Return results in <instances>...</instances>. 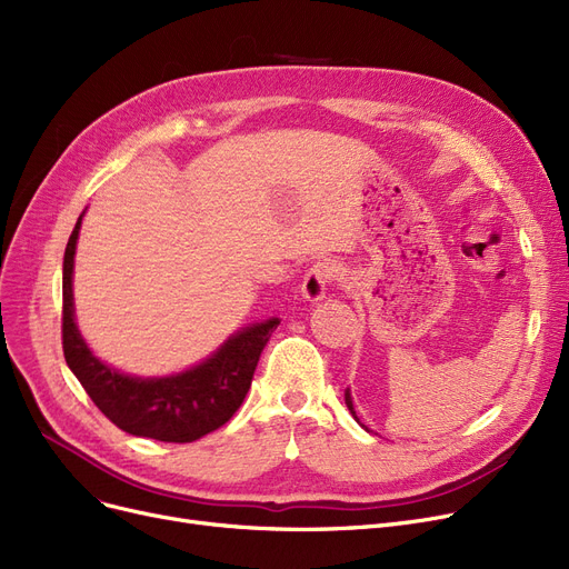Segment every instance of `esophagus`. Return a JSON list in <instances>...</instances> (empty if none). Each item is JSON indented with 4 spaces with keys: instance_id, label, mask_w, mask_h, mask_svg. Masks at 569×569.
Listing matches in <instances>:
<instances>
[{
    "instance_id": "1",
    "label": "esophagus",
    "mask_w": 569,
    "mask_h": 569,
    "mask_svg": "<svg viewBox=\"0 0 569 569\" xmlns=\"http://www.w3.org/2000/svg\"><path fill=\"white\" fill-rule=\"evenodd\" d=\"M336 278H338V268H336L331 261H327V259L317 261V263L308 270L306 278H303V284H301L303 299H306V301H312V303L321 301L323 296H327V289L331 287V282H333Z\"/></svg>"
}]
</instances>
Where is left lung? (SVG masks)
<instances>
[{
  "instance_id": "8db88e82",
  "label": "left lung",
  "mask_w": 569,
  "mask_h": 569,
  "mask_svg": "<svg viewBox=\"0 0 569 569\" xmlns=\"http://www.w3.org/2000/svg\"><path fill=\"white\" fill-rule=\"evenodd\" d=\"M345 402H347V408H349V412H351V417H355L357 421H359V417H357V412H355V405H351V396H349V391L345 393Z\"/></svg>"
}]
</instances>
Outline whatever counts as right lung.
Returning <instances> with one entry per match:
<instances>
[{
    "label": "right lung",
    "mask_w": 569,
    "mask_h": 569,
    "mask_svg": "<svg viewBox=\"0 0 569 569\" xmlns=\"http://www.w3.org/2000/svg\"><path fill=\"white\" fill-rule=\"evenodd\" d=\"M80 214L64 250L62 268V349L71 372L106 419L129 436L159 442H194L224 426L246 400L266 342L278 319L231 336L210 359L171 377H131L103 366L80 338L73 321V254Z\"/></svg>",
    "instance_id": "1"
}]
</instances>
